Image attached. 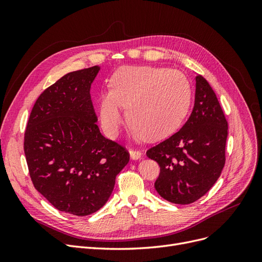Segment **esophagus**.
<instances>
[{
    "label": "esophagus",
    "instance_id": "1",
    "mask_svg": "<svg viewBox=\"0 0 262 262\" xmlns=\"http://www.w3.org/2000/svg\"><path fill=\"white\" fill-rule=\"evenodd\" d=\"M142 157V153L140 152V150H130V158L133 161H138L140 160V158Z\"/></svg>",
    "mask_w": 262,
    "mask_h": 262
}]
</instances>
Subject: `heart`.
<instances>
[{
    "label": "heart",
    "mask_w": 262,
    "mask_h": 262,
    "mask_svg": "<svg viewBox=\"0 0 262 262\" xmlns=\"http://www.w3.org/2000/svg\"><path fill=\"white\" fill-rule=\"evenodd\" d=\"M100 94L98 112L107 136L116 138L123 122L122 107L138 137L161 140L176 132L191 104V86L177 70L161 67H122Z\"/></svg>",
    "instance_id": "heart-1"
}]
</instances>
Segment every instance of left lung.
<instances>
[{
	"label": "left lung",
	"mask_w": 262,
	"mask_h": 262,
	"mask_svg": "<svg viewBox=\"0 0 262 262\" xmlns=\"http://www.w3.org/2000/svg\"><path fill=\"white\" fill-rule=\"evenodd\" d=\"M227 121L205 78L195 76L194 106L184 126L146 155L161 167L155 189L171 203L200 199L219 179L225 164Z\"/></svg>",
	"instance_id": "8db88e82"
}]
</instances>
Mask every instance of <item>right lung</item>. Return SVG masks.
<instances>
[{
	"mask_svg": "<svg viewBox=\"0 0 262 262\" xmlns=\"http://www.w3.org/2000/svg\"><path fill=\"white\" fill-rule=\"evenodd\" d=\"M99 66L63 75L38 97L24 139L35 188L59 211L86 216L108 201L130 156L99 131L91 86Z\"/></svg>",
	"mask_w": 262,
	"mask_h": 262,
	"instance_id": "right-lung-1",
	"label": "right lung"
}]
</instances>
